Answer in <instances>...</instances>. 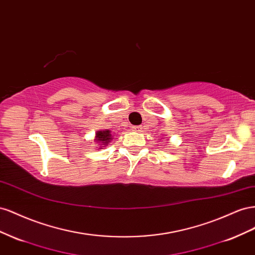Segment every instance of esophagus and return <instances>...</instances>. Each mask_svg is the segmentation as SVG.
Wrapping results in <instances>:
<instances>
[{"label":"esophagus","instance_id":"34e87169","mask_svg":"<svg viewBox=\"0 0 255 255\" xmlns=\"http://www.w3.org/2000/svg\"><path fill=\"white\" fill-rule=\"evenodd\" d=\"M142 129L143 128L141 126H133L132 127V130H133V131H135V132H141Z\"/></svg>","mask_w":255,"mask_h":255}]
</instances>
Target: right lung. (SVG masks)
I'll return each instance as SVG.
<instances>
[{
    "label": "right lung",
    "instance_id": "1",
    "mask_svg": "<svg viewBox=\"0 0 255 255\" xmlns=\"http://www.w3.org/2000/svg\"><path fill=\"white\" fill-rule=\"evenodd\" d=\"M112 141V134L111 131L108 129L105 130H97L95 134V139L94 142H96V146H99V148H104L107 145Z\"/></svg>",
    "mask_w": 255,
    "mask_h": 255
}]
</instances>
